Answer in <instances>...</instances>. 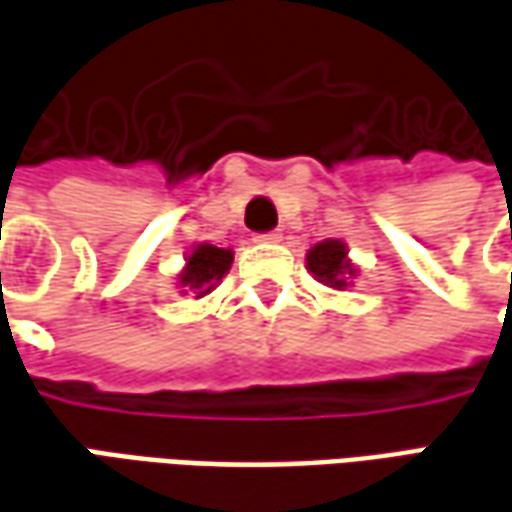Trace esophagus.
Returning a JSON list of instances; mask_svg holds the SVG:
<instances>
[{
  "label": "esophagus",
  "mask_w": 512,
  "mask_h": 512,
  "mask_svg": "<svg viewBox=\"0 0 512 512\" xmlns=\"http://www.w3.org/2000/svg\"><path fill=\"white\" fill-rule=\"evenodd\" d=\"M260 243H280L283 241V232H266V235H257Z\"/></svg>",
  "instance_id": "1"
}]
</instances>
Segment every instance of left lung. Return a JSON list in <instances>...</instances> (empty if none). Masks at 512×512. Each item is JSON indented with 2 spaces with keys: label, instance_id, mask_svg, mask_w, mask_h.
Returning <instances> with one entry per match:
<instances>
[{
  "label": "left lung",
  "instance_id": "8db88e82",
  "mask_svg": "<svg viewBox=\"0 0 512 512\" xmlns=\"http://www.w3.org/2000/svg\"><path fill=\"white\" fill-rule=\"evenodd\" d=\"M347 243L339 238H325L314 243L305 255V266L322 285H328L333 291H344L347 285H353L358 277V266L347 255Z\"/></svg>",
  "mask_w": 512,
  "mask_h": 512
}]
</instances>
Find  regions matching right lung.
Here are the masks:
<instances>
[{
	"label": "right lung",
	"mask_w": 512,
	"mask_h": 512,
	"mask_svg": "<svg viewBox=\"0 0 512 512\" xmlns=\"http://www.w3.org/2000/svg\"><path fill=\"white\" fill-rule=\"evenodd\" d=\"M232 257H235L232 249H221V246H212V243H196L184 257V269L176 277L182 294H193L196 300L212 294L218 288V283L227 277Z\"/></svg>",
	"instance_id": "right-lung-1"
}]
</instances>
